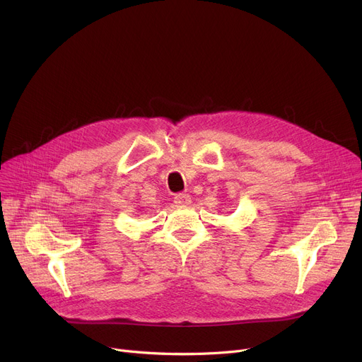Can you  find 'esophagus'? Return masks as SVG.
Listing matches in <instances>:
<instances>
[{
	"instance_id": "obj_1",
	"label": "esophagus",
	"mask_w": 362,
	"mask_h": 362,
	"mask_svg": "<svg viewBox=\"0 0 362 362\" xmlns=\"http://www.w3.org/2000/svg\"><path fill=\"white\" fill-rule=\"evenodd\" d=\"M191 202H192L191 197L186 195V194H177L175 197V204H177V205H189Z\"/></svg>"
}]
</instances>
